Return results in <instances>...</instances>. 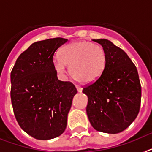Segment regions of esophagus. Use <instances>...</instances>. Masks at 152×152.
I'll list each match as a JSON object with an SVG mask.
<instances>
[{
	"label": "esophagus",
	"instance_id": "34e87169",
	"mask_svg": "<svg viewBox=\"0 0 152 152\" xmlns=\"http://www.w3.org/2000/svg\"><path fill=\"white\" fill-rule=\"evenodd\" d=\"M76 88H77L78 92H81V91H82V88L79 87V86H76Z\"/></svg>",
	"mask_w": 152,
	"mask_h": 152
}]
</instances>
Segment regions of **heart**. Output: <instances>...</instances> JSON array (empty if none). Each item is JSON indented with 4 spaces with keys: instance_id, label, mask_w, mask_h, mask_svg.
Returning a JSON list of instances; mask_svg holds the SVG:
<instances>
[{
    "instance_id": "heart-1",
    "label": "heart",
    "mask_w": 152,
    "mask_h": 152,
    "mask_svg": "<svg viewBox=\"0 0 152 152\" xmlns=\"http://www.w3.org/2000/svg\"><path fill=\"white\" fill-rule=\"evenodd\" d=\"M60 59L53 60L57 73L64 75L70 67L72 77L83 84L93 83L106 67V56L101 46L87 41H75L61 48Z\"/></svg>"
}]
</instances>
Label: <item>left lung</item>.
<instances>
[{"mask_svg":"<svg viewBox=\"0 0 152 152\" xmlns=\"http://www.w3.org/2000/svg\"><path fill=\"white\" fill-rule=\"evenodd\" d=\"M99 43L106 56L101 77L83 88L88 96L86 113L98 131L117 134L127 128L140 110L141 87L137 67L126 53L106 39Z\"/></svg>","mask_w":152,"mask_h":152,"instance_id":"8db88e82","label":"left lung"}]
</instances>
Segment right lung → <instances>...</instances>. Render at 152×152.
<instances>
[{"instance_id": "1", "label": "right lung", "mask_w": 152, "mask_h": 152, "mask_svg": "<svg viewBox=\"0 0 152 152\" xmlns=\"http://www.w3.org/2000/svg\"><path fill=\"white\" fill-rule=\"evenodd\" d=\"M67 39L53 38L32 43L21 53L11 72V99L21 128L38 140L62 134L77 93L75 85L58 80L53 66L56 50Z\"/></svg>"}]
</instances>
